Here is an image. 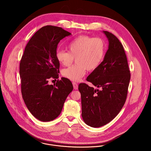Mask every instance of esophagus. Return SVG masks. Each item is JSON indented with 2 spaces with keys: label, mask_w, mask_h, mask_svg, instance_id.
<instances>
[{
  "label": "esophagus",
  "mask_w": 151,
  "mask_h": 151,
  "mask_svg": "<svg viewBox=\"0 0 151 151\" xmlns=\"http://www.w3.org/2000/svg\"><path fill=\"white\" fill-rule=\"evenodd\" d=\"M73 86L74 89H78V84L76 83L73 82Z\"/></svg>",
  "instance_id": "esophagus-1"
}]
</instances>
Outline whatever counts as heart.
I'll list each match as a JSON object with an SVG mask.
<instances>
[{"instance_id": "1", "label": "heart", "mask_w": 151, "mask_h": 151, "mask_svg": "<svg viewBox=\"0 0 151 151\" xmlns=\"http://www.w3.org/2000/svg\"><path fill=\"white\" fill-rule=\"evenodd\" d=\"M68 50L59 49L56 58L62 65L68 66L76 58V65L65 69L63 75L73 81H80L86 74V70L96 69L102 62L106 53V44L101 38L81 35L68 45Z\"/></svg>"}]
</instances>
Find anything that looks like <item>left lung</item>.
<instances>
[{
  "mask_svg": "<svg viewBox=\"0 0 151 151\" xmlns=\"http://www.w3.org/2000/svg\"><path fill=\"white\" fill-rule=\"evenodd\" d=\"M109 47L104 60L87 77L98 88L79 84L82 117L88 126L100 127L111 122L124 106L128 92L130 71L122 44L113 34L104 31Z\"/></svg>",
  "mask_w": 151,
  "mask_h": 151,
  "instance_id": "1",
  "label": "left lung"
}]
</instances>
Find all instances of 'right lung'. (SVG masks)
<instances>
[{
  "label": "right lung",
  "instance_id": "obj_1",
  "mask_svg": "<svg viewBox=\"0 0 151 151\" xmlns=\"http://www.w3.org/2000/svg\"><path fill=\"white\" fill-rule=\"evenodd\" d=\"M71 34L61 27H43L29 40L22 56L20 76L22 98L31 113L40 121L50 122L58 117L73 89L71 82L65 77L54 85L48 84L49 79L59 78L58 45Z\"/></svg>",
  "mask_w": 151,
  "mask_h": 151
}]
</instances>
